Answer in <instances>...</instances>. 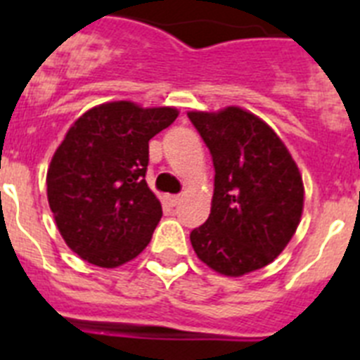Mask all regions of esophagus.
<instances>
[{"label":"esophagus","instance_id":"esophagus-1","mask_svg":"<svg viewBox=\"0 0 360 360\" xmlns=\"http://www.w3.org/2000/svg\"><path fill=\"white\" fill-rule=\"evenodd\" d=\"M167 203H169L171 207H176L178 203H180V196H178V195H169V196H167Z\"/></svg>","mask_w":360,"mask_h":360}]
</instances>
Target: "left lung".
Returning <instances> with one entry per match:
<instances>
[{
  "instance_id": "obj_1",
  "label": "left lung",
  "mask_w": 360,
  "mask_h": 360,
  "mask_svg": "<svg viewBox=\"0 0 360 360\" xmlns=\"http://www.w3.org/2000/svg\"><path fill=\"white\" fill-rule=\"evenodd\" d=\"M187 117L214 164L211 214L191 232V245L224 276L263 269L301 221L304 187L297 165L274 129L241 108L189 111Z\"/></svg>"
}]
</instances>
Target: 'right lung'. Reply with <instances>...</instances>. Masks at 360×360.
<instances>
[{
	"mask_svg": "<svg viewBox=\"0 0 360 360\" xmlns=\"http://www.w3.org/2000/svg\"><path fill=\"white\" fill-rule=\"evenodd\" d=\"M176 117L174 108L101 104L73 122L53 153L50 209L66 245L84 262L115 269L148 247L162 218L146 184L149 141Z\"/></svg>",
	"mask_w": 360,
	"mask_h": 360,
	"instance_id": "obj_1",
	"label": "right lung"
}]
</instances>
